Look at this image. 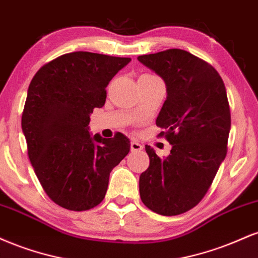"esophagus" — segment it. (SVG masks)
<instances>
[{"instance_id": "34e87169", "label": "esophagus", "mask_w": 258, "mask_h": 258, "mask_svg": "<svg viewBox=\"0 0 258 258\" xmlns=\"http://www.w3.org/2000/svg\"><path fill=\"white\" fill-rule=\"evenodd\" d=\"M142 149H143V146H142L139 142H136V141L131 142V150H132V152H141Z\"/></svg>"}]
</instances>
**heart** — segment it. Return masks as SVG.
Here are the masks:
<instances>
[{"instance_id": "obj_1", "label": "heart", "mask_w": 258, "mask_h": 258, "mask_svg": "<svg viewBox=\"0 0 258 258\" xmlns=\"http://www.w3.org/2000/svg\"><path fill=\"white\" fill-rule=\"evenodd\" d=\"M142 78H150V76H148V75H146V76H142Z\"/></svg>"}]
</instances>
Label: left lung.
Returning a JSON list of instances; mask_svg holds the SVG:
<instances>
[{
	"label": "left lung",
	"mask_w": 258,
	"mask_h": 258,
	"mask_svg": "<svg viewBox=\"0 0 258 258\" xmlns=\"http://www.w3.org/2000/svg\"><path fill=\"white\" fill-rule=\"evenodd\" d=\"M137 59L166 85L156 125L172 146L164 159L146 146L150 164L139 177L141 199L159 215L184 214L205 197L227 155L230 110L226 87L214 67L183 49Z\"/></svg>",
	"instance_id": "8db88e82"
}]
</instances>
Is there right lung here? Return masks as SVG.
I'll list each match as a JSON object with an SVG mask.
<instances>
[{
    "instance_id": "obj_1",
    "label": "right lung",
    "mask_w": 258,
    "mask_h": 258,
    "mask_svg": "<svg viewBox=\"0 0 258 258\" xmlns=\"http://www.w3.org/2000/svg\"><path fill=\"white\" fill-rule=\"evenodd\" d=\"M131 58L73 52L44 64L32 78L22 116L28 154L43 190L64 209L86 211L104 199L111 170L130 152L122 133H90L106 86Z\"/></svg>"
}]
</instances>
